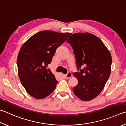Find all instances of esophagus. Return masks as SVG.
<instances>
[{"label": "esophagus", "mask_w": 126, "mask_h": 126, "mask_svg": "<svg viewBox=\"0 0 126 126\" xmlns=\"http://www.w3.org/2000/svg\"><path fill=\"white\" fill-rule=\"evenodd\" d=\"M73 77V74L70 72H68L67 74L65 75V77L67 79H69Z\"/></svg>", "instance_id": "obj_1"}]
</instances>
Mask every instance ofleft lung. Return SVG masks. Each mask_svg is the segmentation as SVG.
<instances>
[{
    "label": "left lung",
    "instance_id": "left-lung-1",
    "mask_svg": "<svg viewBox=\"0 0 126 126\" xmlns=\"http://www.w3.org/2000/svg\"><path fill=\"white\" fill-rule=\"evenodd\" d=\"M74 51L77 69L74 76L78 80L73 91L84 101L94 99L104 89L111 73L112 57L102 41L90 33H73L68 38Z\"/></svg>",
    "mask_w": 126,
    "mask_h": 126
}]
</instances>
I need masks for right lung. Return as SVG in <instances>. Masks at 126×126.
Masks as SVG:
<instances>
[{
	"instance_id": "add662e5",
	"label": "right lung",
	"mask_w": 126,
	"mask_h": 126,
	"mask_svg": "<svg viewBox=\"0 0 126 126\" xmlns=\"http://www.w3.org/2000/svg\"><path fill=\"white\" fill-rule=\"evenodd\" d=\"M70 35L42 31L31 36L22 46L17 58L18 74L22 86L31 96L42 99L54 90L58 81L48 65L57 48Z\"/></svg>"
}]
</instances>
